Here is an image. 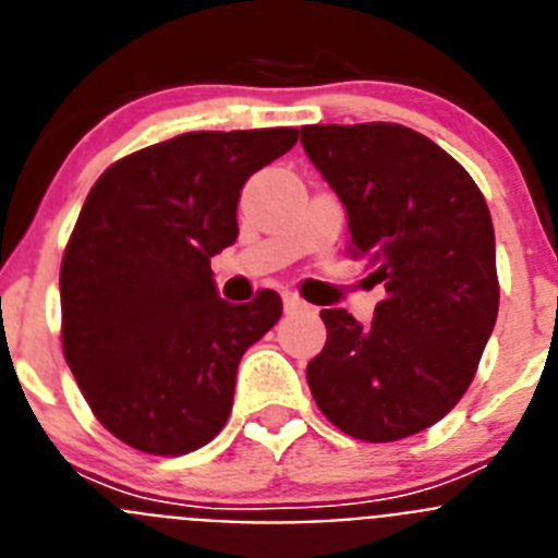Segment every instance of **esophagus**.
Masks as SVG:
<instances>
[{
  "label": "esophagus",
  "instance_id": "esophagus-1",
  "mask_svg": "<svg viewBox=\"0 0 558 558\" xmlns=\"http://www.w3.org/2000/svg\"><path fill=\"white\" fill-rule=\"evenodd\" d=\"M282 302H284V313H299V310L307 307V304H304L295 293H282Z\"/></svg>",
  "mask_w": 558,
  "mask_h": 558
}]
</instances>
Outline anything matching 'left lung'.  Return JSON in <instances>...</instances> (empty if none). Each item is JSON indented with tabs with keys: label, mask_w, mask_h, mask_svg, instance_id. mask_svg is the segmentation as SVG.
I'll list each match as a JSON object with an SVG mask.
<instances>
[{
	"label": "left lung",
	"mask_w": 558,
	"mask_h": 558,
	"mask_svg": "<svg viewBox=\"0 0 558 558\" xmlns=\"http://www.w3.org/2000/svg\"><path fill=\"white\" fill-rule=\"evenodd\" d=\"M302 145L347 209L349 251L388 293L372 327L322 310L310 391L347 436L399 441L458 405L495 329L489 206L450 153L405 125H304Z\"/></svg>",
	"instance_id": "obj_1"
}]
</instances>
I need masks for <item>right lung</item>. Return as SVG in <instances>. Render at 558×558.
I'll use <instances>...</instances> for the list:
<instances>
[{"label":"right lung","instance_id":"1","mask_svg":"<svg viewBox=\"0 0 558 558\" xmlns=\"http://www.w3.org/2000/svg\"><path fill=\"white\" fill-rule=\"evenodd\" d=\"M299 128L192 131L113 161L61 263L63 354L108 433L184 456L223 430L240 357L282 315L274 290L218 295L209 259L236 240L245 181Z\"/></svg>","mask_w":558,"mask_h":558}]
</instances>
